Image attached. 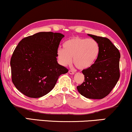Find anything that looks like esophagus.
I'll return each mask as SVG.
<instances>
[{
  "label": "esophagus",
  "mask_w": 132,
  "mask_h": 132,
  "mask_svg": "<svg viewBox=\"0 0 132 132\" xmlns=\"http://www.w3.org/2000/svg\"><path fill=\"white\" fill-rule=\"evenodd\" d=\"M68 73H69V74H70V75H74L75 74V71H72V70H69Z\"/></svg>",
  "instance_id": "esophagus-1"
}]
</instances>
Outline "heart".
<instances>
[{"label": "heart", "mask_w": 132, "mask_h": 132, "mask_svg": "<svg viewBox=\"0 0 132 132\" xmlns=\"http://www.w3.org/2000/svg\"><path fill=\"white\" fill-rule=\"evenodd\" d=\"M100 44L93 39L75 37L63 44V49L57 51V59L63 66L71 63L79 70H85L95 64L100 56Z\"/></svg>", "instance_id": "heart-1"}]
</instances>
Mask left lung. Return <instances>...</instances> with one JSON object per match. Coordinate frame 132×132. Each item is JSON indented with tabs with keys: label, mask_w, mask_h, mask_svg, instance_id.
I'll list each match as a JSON object with an SVG mask.
<instances>
[{
	"label": "left lung",
	"mask_w": 132,
	"mask_h": 132,
	"mask_svg": "<svg viewBox=\"0 0 132 132\" xmlns=\"http://www.w3.org/2000/svg\"><path fill=\"white\" fill-rule=\"evenodd\" d=\"M100 44V53L95 64L83 70L84 82L77 87L87 98L101 100L107 96L118 81L120 53L109 39L88 35Z\"/></svg>",
	"instance_id": "8db88e82"
}]
</instances>
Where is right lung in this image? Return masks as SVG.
Here are the masks:
<instances>
[{"mask_svg": "<svg viewBox=\"0 0 132 132\" xmlns=\"http://www.w3.org/2000/svg\"><path fill=\"white\" fill-rule=\"evenodd\" d=\"M64 35L39 32L25 37L18 44L10 61L13 83L30 97L44 96L55 86L67 68L57 61V51Z\"/></svg>", "mask_w": 132, "mask_h": 132, "instance_id": "1", "label": "right lung"}]
</instances>
